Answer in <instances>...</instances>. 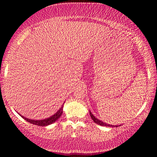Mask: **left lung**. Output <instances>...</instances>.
<instances>
[{
	"label": "left lung",
	"instance_id": "1",
	"mask_svg": "<svg viewBox=\"0 0 157 157\" xmlns=\"http://www.w3.org/2000/svg\"><path fill=\"white\" fill-rule=\"evenodd\" d=\"M89 113H90V116H91V119H92V120H93V121L95 123L98 124V125H102V126H108V127H118L117 125H110V124H107V123H105V122L101 121V120H98V119L96 118L94 116V114H92V113L91 112V111H89Z\"/></svg>",
	"mask_w": 157,
	"mask_h": 157
}]
</instances>
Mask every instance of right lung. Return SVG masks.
<instances>
[{
  "label": "right lung",
  "mask_w": 157,
  "mask_h": 157,
  "mask_svg": "<svg viewBox=\"0 0 157 157\" xmlns=\"http://www.w3.org/2000/svg\"><path fill=\"white\" fill-rule=\"evenodd\" d=\"M63 104L62 106L60 107V109H59L58 111H57V112L55 113V114L52 115V116L50 117L44 119V120H31V119L26 118L23 116H21V117H22L25 120H26L27 122H30V123H32V124H34V125H38V126H47L48 125H51V124L54 123V122H55V121H57V120L60 117L61 115H62V113H63Z\"/></svg>",
  "instance_id": "add662e5"
}]
</instances>
